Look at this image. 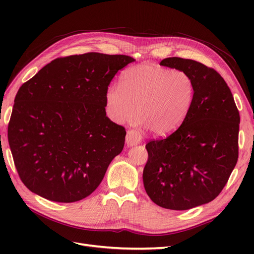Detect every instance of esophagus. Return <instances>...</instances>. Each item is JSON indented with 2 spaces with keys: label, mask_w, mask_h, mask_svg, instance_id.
<instances>
[{
  "label": "esophagus",
  "mask_w": 254,
  "mask_h": 254,
  "mask_svg": "<svg viewBox=\"0 0 254 254\" xmlns=\"http://www.w3.org/2000/svg\"><path fill=\"white\" fill-rule=\"evenodd\" d=\"M142 142V135L136 130H128L126 135V144L128 146H134Z\"/></svg>",
  "instance_id": "34e87169"
}]
</instances>
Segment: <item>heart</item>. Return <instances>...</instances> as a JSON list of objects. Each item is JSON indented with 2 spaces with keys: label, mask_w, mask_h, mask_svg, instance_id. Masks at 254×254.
Here are the masks:
<instances>
[{
  "label": "heart",
  "mask_w": 254,
  "mask_h": 254,
  "mask_svg": "<svg viewBox=\"0 0 254 254\" xmlns=\"http://www.w3.org/2000/svg\"><path fill=\"white\" fill-rule=\"evenodd\" d=\"M195 93L191 76L182 70H171L146 64L128 68L121 86L106 92V111L115 123L131 119L156 135H166L178 128L190 108Z\"/></svg>",
  "instance_id": "obj_1"
}]
</instances>
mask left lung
<instances>
[{
    "mask_svg": "<svg viewBox=\"0 0 254 254\" xmlns=\"http://www.w3.org/2000/svg\"><path fill=\"white\" fill-rule=\"evenodd\" d=\"M161 65L188 72L195 93L180 127L146 144V193L164 209L183 211L210 202L227 184L238 159L240 112L219 73L198 61L165 58Z\"/></svg>",
    "mask_w": 254,
    "mask_h": 254,
    "instance_id": "obj_1",
    "label": "left lung"
}]
</instances>
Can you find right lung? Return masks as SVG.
<instances>
[{"label":"right lung","mask_w":254,"mask_h":254,"mask_svg":"<svg viewBox=\"0 0 254 254\" xmlns=\"http://www.w3.org/2000/svg\"><path fill=\"white\" fill-rule=\"evenodd\" d=\"M133 61L101 53L61 57L22 84L8 142L29 190L67 203L96 190L126 135L124 127L106 117V92L115 74Z\"/></svg>","instance_id":"right-lung-1"}]
</instances>
